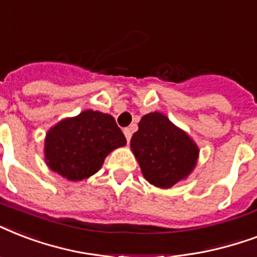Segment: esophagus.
Returning <instances> with one entry per match:
<instances>
[{"label":"esophagus","mask_w":257,"mask_h":257,"mask_svg":"<svg viewBox=\"0 0 257 257\" xmlns=\"http://www.w3.org/2000/svg\"><path fill=\"white\" fill-rule=\"evenodd\" d=\"M123 133H124V137H126L127 142H130L131 135H133V130H131L130 127H127V128H124V130H123Z\"/></svg>","instance_id":"1"}]
</instances>
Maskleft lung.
Segmentation results:
<instances>
[{
    "label": "left lung",
    "mask_w": 257,
    "mask_h": 257,
    "mask_svg": "<svg viewBox=\"0 0 257 257\" xmlns=\"http://www.w3.org/2000/svg\"><path fill=\"white\" fill-rule=\"evenodd\" d=\"M131 149L143 177L158 188H172L196 166L198 149L165 115H145L131 138Z\"/></svg>",
    "instance_id": "8db88e82"
}]
</instances>
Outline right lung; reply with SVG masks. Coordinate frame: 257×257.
<instances>
[{"instance_id": "obj_1", "label": "right lung", "mask_w": 257, "mask_h": 257, "mask_svg": "<svg viewBox=\"0 0 257 257\" xmlns=\"http://www.w3.org/2000/svg\"><path fill=\"white\" fill-rule=\"evenodd\" d=\"M124 145L126 138L111 115L87 110L49 130L45 161L67 180L80 181L95 174L111 151Z\"/></svg>"}]
</instances>
